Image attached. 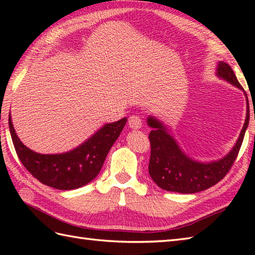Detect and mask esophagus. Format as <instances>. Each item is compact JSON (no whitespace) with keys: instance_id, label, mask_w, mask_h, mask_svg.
<instances>
[{"instance_id":"34e87169","label":"esophagus","mask_w":255,"mask_h":255,"mask_svg":"<svg viewBox=\"0 0 255 255\" xmlns=\"http://www.w3.org/2000/svg\"><path fill=\"white\" fill-rule=\"evenodd\" d=\"M128 125H129V127H130L131 129H139V128H141V126H142L141 118H140L139 116L132 115V116L129 117Z\"/></svg>"}]
</instances>
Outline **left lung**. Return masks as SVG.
<instances>
[{
	"mask_svg": "<svg viewBox=\"0 0 255 255\" xmlns=\"http://www.w3.org/2000/svg\"><path fill=\"white\" fill-rule=\"evenodd\" d=\"M216 75L243 91L228 63L219 61L216 69ZM245 95L247 100V116L239 138L234 148L224 158L210 162H200L186 154L171 134L169 127L156 117L148 116L147 124L152 128L149 134L151 143L149 174L156 185L164 191L193 194L205 191L223 180L239 153L249 126L250 111L246 92Z\"/></svg>",
	"mask_w": 255,
	"mask_h": 255,
	"instance_id": "left-lung-1",
	"label": "left lung"
}]
</instances>
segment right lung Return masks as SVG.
<instances>
[{
	"mask_svg": "<svg viewBox=\"0 0 255 255\" xmlns=\"http://www.w3.org/2000/svg\"><path fill=\"white\" fill-rule=\"evenodd\" d=\"M127 118L105 124L78 145L63 153L42 154L27 148L16 133L12 117H8L9 132L21 163L30 174L45 185L68 191L82 187L99 175L108 151L123 131Z\"/></svg>",
	"mask_w": 255,
	"mask_h": 255,
	"instance_id": "1",
	"label": "right lung"
}]
</instances>
